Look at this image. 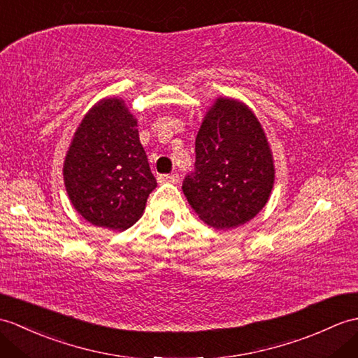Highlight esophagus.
Instances as JSON below:
<instances>
[{"instance_id":"1","label":"esophagus","mask_w":358,"mask_h":358,"mask_svg":"<svg viewBox=\"0 0 358 358\" xmlns=\"http://www.w3.org/2000/svg\"><path fill=\"white\" fill-rule=\"evenodd\" d=\"M178 180H180V177H178V173H166V176H160L159 177V181L160 182H178Z\"/></svg>"}]
</instances>
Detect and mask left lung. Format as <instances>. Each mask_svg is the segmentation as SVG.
<instances>
[{"label": "left lung", "instance_id": "left-lung-1", "mask_svg": "<svg viewBox=\"0 0 358 358\" xmlns=\"http://www.w3.org/2000/svg\"><path fill=\"white\" fill-rule=\"evenodd\" d=\"M274 181L271 152L261 123L248 108L218 99L195 138V166L182 181L189 204L217 229L255 218Z\"/></svg>", "mask_w": 358, "mask_h": 358}]
</instances>
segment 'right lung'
Returning <instances> with one entry per match:
<instances>
[{"instance_id": "right-lung-1", "label": "right lung", "mask_w": 358, "mask_h": 358, "mask_svg": "<svg viewBox=\"0 0 358 358\" xmlns=\"http://www.w3.org/2000/svg\"><path fill=\"white\" fill-rule=\"evenodd\" d=\"M71 204L97 227L129 229L157 180L138 140L137 120L120 99H103L79 124L64 163Z\"/></svg>"}]
</instances>
